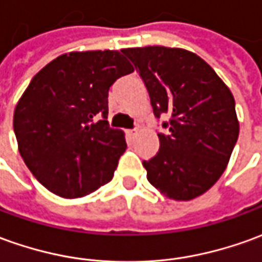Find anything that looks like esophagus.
I'll list each match as a JSON object with an SVG mask.
<instances>
[{"label":"esophagus","instance_id":"obj_1","mask_svg":"<svg viewBox=\"0 0 262 262\" xmlns=\"http://www.w3.org/2000/svg\"><path fill=\"white\" fill-rule=\"evenodd\" d=\"M138 133V129H127V135L128 137H134Z\"/></svg>","mask_w":262,"mask_h":262}]
</instances>
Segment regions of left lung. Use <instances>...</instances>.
Here are the masks:
<instances>
[{
	"mask_svg": "<svg viewBox=\"0 0 262 262\" xmlns=\"http://www.w3.org/2000/svg\"><path fill=\"white\" fill-rule=\"evenodd\" d=\"M141 75L154 115H168L160 151L142 161L149 184L176 201L203 195L228 165L239 134L230 88L201 57L162 45L124 48Z\"/></svg>",
	"mask_w": 262,
	"mask_h": 262,
	"instance_id": "left-lung-1",
	"label": "left lung"
}]
</instances>
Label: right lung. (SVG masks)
I'll use <instances>...</instances> for the list:
<instances>
[{
    "mask_svg": "<svg viewBox=\"0 0 262 262\" xmlns=\"http://www.w3.org/2000/svg\"><path fill=\"white\" fill-rule=\"evenodd\" d=\"M133 71L120 51L97 50L62 54L34 75L14 110V133L27 167L52 194L81 198L113 180L127 142L108 125V90Z\"/></svg>",
    "mask_w": 262,
    "mask_h": 262,
    "instance_id": "add662e5",
    "label": "right lung"
}]
</instances>
